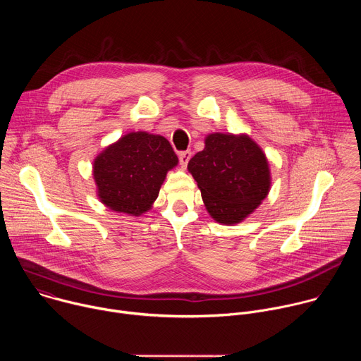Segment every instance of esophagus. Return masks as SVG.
<instances>
[{"label":"esophagus","instance_id":"esophagus-1","mask_svg":"<svg viewBox=\"0 0 361 361\" xmlns=\"http://www.w3.org/2000/svg\"><path fill=\"white\" fill-rule=\"evenodd\" d=\"M178 159H180V164L183 167H187V164H188V161L191 159V151H181L178 154Z\"/></svg>","mask_w":361,"mask_h":361}]
</instances>
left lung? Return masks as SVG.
Here are the masks:
<instances>
[{
    "instance_id": "1",
    "label": "left lung",
    "mask_w": 361,
    "mask_h": 361,
    "mask_svg": "<svg viewBox=\"0 0 361 361\" xmlns=\"http://www.w3.org/2000/svg\"><path fill=\"white\" fill-rule=\"evenodd\" d=\"M204 144L187 169L197 181L209 214L220 224H238L270 191L269 160L247 134L213 133Z\"/></svg>"
}]
</instances>
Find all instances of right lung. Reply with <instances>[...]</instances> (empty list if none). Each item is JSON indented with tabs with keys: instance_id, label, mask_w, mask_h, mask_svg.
Listing matches in <instances>:
<instances>
[{
	"instance_id": "right-lung-1",
	"label": "right lung",
	"mask_w": 361,
	"mask_h": 361,
	"mask_svg": "<svg viewBox=\"0 0 361 361\" xmlns=\"http://www.w3.org/2000/svg\"><path fill=\"white\" fill-rule=\"evenodd\" d=\"M177 164L176 152L163 135L128 133L95 157L97 195L110 210L140 217L152 207L167 173Z\"/></svg>"
}]
</instances>
